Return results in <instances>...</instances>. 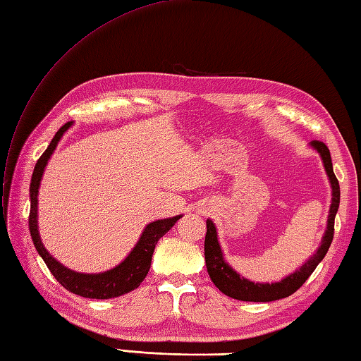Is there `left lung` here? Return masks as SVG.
Segmentation results:
<instances>
[{
	"label": "left lung",
	"instance_id": "obj_1",
	"mask_svg": "<svg viewBox=\"0 0 361 361\" xmlns=\"http://www.w3.org/2000/svg\"><path fill=\"white\" fill-rule=\"evenodd\" d=\"M310 145L314 147L319 154H322L326 173L329 176V180L332 185V204L329 210V219H327V230L323 236L322 247L318 248L317 253L312 256L307 262H304V266L300 270H296L295 274L284 278L283 281L271 283V284L252 283L248 281V279L239 276L236 271L231 269L226 261H224L221 247L218 243V233H216V227L214 224L208 219L205 245H204L205 264H207V270H208V275L212 278V281L222 293H226L227 296H231V298L235 300L255 301V302H267V301L286 298V296H290L292 293L298 290L304 283H306V279L314 274V270L317 269L318 264L322 262L327 250H329L334 239L335 214H337L338 205H340V183H338L337 176L334 174L329 148L319 140H314Z\"/></svg>",
	"mask_w": 361,
	"mask_h": 361
}]
</instances>
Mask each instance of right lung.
<instances>
[{"label":"right lung","instance_id":"right-lung-1","mask_svg":"<svg viewBox=\"0 0 361 361\" xmlns=\"http://www.w3.org/2000/svg\"><path fill=\"white\" fill-rule=\"evenodd\" d=\"M71 123L72 122L63 125L57 131V134L54 135L49 147L46 148L42 157L37 160L34 173H32L30 188H29L30 191V212H29L30 236H32V241H34L37 252L46 262L47 269L51 270L54 278L57 279V281L65 287L66 290L80 296H85V298H94V300L114 298V296L125 295L128 292L137 289L148 274L149 266H151V258H153L157 241L182 218V216H174V218H170V219H160V221L148 224L145 230H143L139 243L135 244L133 252L128 255V258L122 264H118V266L114 267L113 270L105 271V274H97V275L77 274V271H72L65 266H61L59 261H55L52 256L46 252L42 241H39L38 226H37V195H38L39 180H42L47 160H49L55 147H57L59 140L61 139L63 133L68 130Z\"/></svg>","mask_w":361,"mask_h":361}]
</instances>
